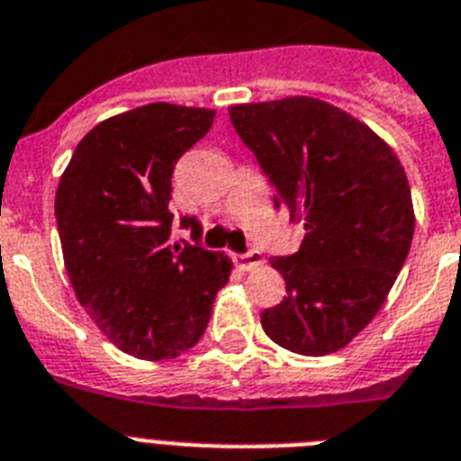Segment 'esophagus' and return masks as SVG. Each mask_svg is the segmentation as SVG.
I'll return each instance as SVG.
<instances>
[{
  "label": "esophagus",
  "instance_id": "esophagus-1",
  "mask_svg": "<svg viewBox=\"0 0 461 461\" xmlns=\"http://www.w3.org/2000/svg\"><path fill=\"white\" fill-rule=\"evenodd\" d=\"M233 264L238 266L240 271H254L258 266L264 264V257L261 252H247V254H230Z\"/></svg>",
  "mask_w": 461,
  "mask_h": 461
}]
</instances>
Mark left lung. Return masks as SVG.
<instances>
[{
    "instance_id": "8db88e82",
    "label": "left lung",
    "mask_w": 461,
    "mask_h": 461,
    "mask_svg": "<svg viewBox=\"0 0 461 461\" xmlns=\"http://www.w3.org/2000/svg\"><path fill=\"white\" fill-rule=\"evenodd\" d=\"M228 115L277 207L306 230L294 257L271 258L287 296L264 311L261 327L299 356L339 351L379 313L412 245L401 159L365 122L321 98L240 103Z\"/></svg>"
}]
</instances>
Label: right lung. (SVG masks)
<instances>
[{
  "label": "right lung",
  "mask_w": 461,
  "mask_h": 461,
  "mask_svg": "<svg viewBox=\"0 0 461 461\" xmlns=\"http://www.w3.org/2000/svg\"><path fill=\"white\" fill-rule=\"evenodd\" d=\"M216 110L148 103L98 122L56 190L63 261L77 302L120 351L176 358L200 341L233 271L223 252L169 247L171 171ZM200 238L195 219H181Z\"/></svg>",
  "instance_id": "obj_1"
}]
</instances>
